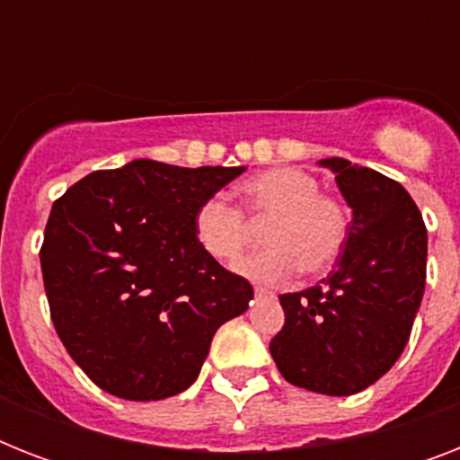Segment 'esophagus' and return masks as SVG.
Listing matches in <instances>:
<instances>
[{
  "label": "esophagus",
  "instance_id": "1",
  "mask_svg": "<svg viewBox=\"0 0 460 460\" xmlns=\"http://www.w3.org/2000/svg\"><path fill=\"white\" fill-rule=\"evenodd\" d=\"M272 291L270 288H262V287H255V298H272Z\"/></svg>",
  "mask_w": 460,
  "mask_h": 460
}]
</instances>
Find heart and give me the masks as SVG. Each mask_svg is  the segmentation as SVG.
<instances>
[{
    "label": "heart",
    "instance_id": "obj_1",
    "mask_svg": "<svg viewBox=\"0 0 460 460\" xmlns=\"http://www.w3.org/2000/svg\"><path fill=\"white\" fill-rule=\"evenodd\" d=\"M314 173L298 166H277L241 186L243 209L222 195H209L193 215L195 243L208 258L229 265L251 238V222H270L262 229L267 248L234 265L236 274L255 284H284L303 270L322 274L343 255L350 238L349 205L322 193Z\"/></svg>",
    "mask_w": 460,
    "mask_h": 460
}]
</instances>
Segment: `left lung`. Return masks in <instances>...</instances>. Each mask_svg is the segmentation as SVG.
Masks as SVG:
<instances>
[{"label": "left lung", "instance_id": "obj_1", "mask_svg": "<svg viewBox=\"0 0 460 460\" xmlns=\"http://www.w3.org/2000/svg\"><path fill=\"white\" fill-rule=\"evenodd\" d=\"M320 164L353 209L349 245L320 284L281 296L287 320L270 353L294 386L350 396L406 349L428 277V229L399 181L341 157Z\"/></svg>", "mask_w": 460, "mask_h": 460}]
</instances>
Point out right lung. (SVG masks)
<instances>
[{
    "mask_svg": "<svg viewBox=\"0 0 460 460\" xmlns=\"http://www.w3.org/2000/svg\"><path fill=\"white\" fill-rule=\"evenodd\" d=\"M245 166L136 159L57 198L40 265L54 329L100 389L159 401L193 385L212 336L252 301L195 243L193 215Z\"/></svg>",
    "mask_w": 460,
    "mask_h": 460,
    "instance_id": "right-lung-1",
    "label": "right lung"
}]
</instances>
